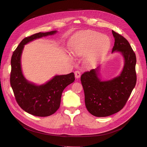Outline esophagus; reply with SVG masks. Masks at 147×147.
Instances as JSON below:
<instances>
[{
	"label": "esophagus",
	"mask_w": 147,
	"mask_h": 147,
	"mask_svg": "<svg viewBox=\"0 0 147 147\" xmlns=\"http://www.w3.org/2000/svg\"><path fill=\"white\" fill-rule=\"evenodd\" d=\"M74 75H75V78L76 79H79L80 77V72L79 71H74Z\"/></svg>",
	"instance_id": "1"
}]
</instances>
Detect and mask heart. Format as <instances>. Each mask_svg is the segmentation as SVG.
I'll use <instances>...</instances> for the list:
<instances>
[{
	"instance_id": "heart-1",
	"label": "heart",
	"mask_w": 147,
	"mask_h": 147,
	"mask_svg": "<svg viewBox=\"0 0 147 147\" xmlns=\"http://www.w3.org/2000/svg\"><path fill=\"white\" fill-rule=\"evenodd\" d=\"M110 38L95 31H82L75 34L71 47L76 56H85L84 64L87 67L95 65L109 51Z\"/></svg>"
}]
</instances>
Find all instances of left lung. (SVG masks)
Listing matches in <instances>:
<instances>
[{
  "mask_svg": "<svg viewBox=\"0 0 147 147\" xmlns=\"http://www.w3.org/2000/svg\"><path fill=\"white\" fill-rule=\"evenodd\" d=\"M114 45L112 52H120L125 65L120 76L110 80L101 81L99 67L84 72L81 82L88 111L96 117H107L120 111L126 105L136 83V55L126 38L112 30Z\"/></svg>",
  "mask_w": 147,
  "mask_h": 147,
  "instance_id": "left-lung-1",
  "label": "left lung"
}]
</instances>
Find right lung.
Here are the masks:
<instances>
[{
	"mask_svg": "<svg viewBox=\"0 0 147 147\" xmlns=\"http://www.w3.org/2000/svg\"><path fill=\"white\" fill-rule=\"evenodd\" d=\"M57 31L38 33L23 39L12 55L10 83L15 99L26 112L38 117L49 116L59 108L62 93L74 80V74L55 76L42 85L37 86L28 82L21 70V57L24 45L36 38L55 34Z\"/></svg>",
	"mask_w": 147,
	"mask_h": 147,
	"instance_id": "add662e5",
	"label": "right lung"
}]
</instances>
